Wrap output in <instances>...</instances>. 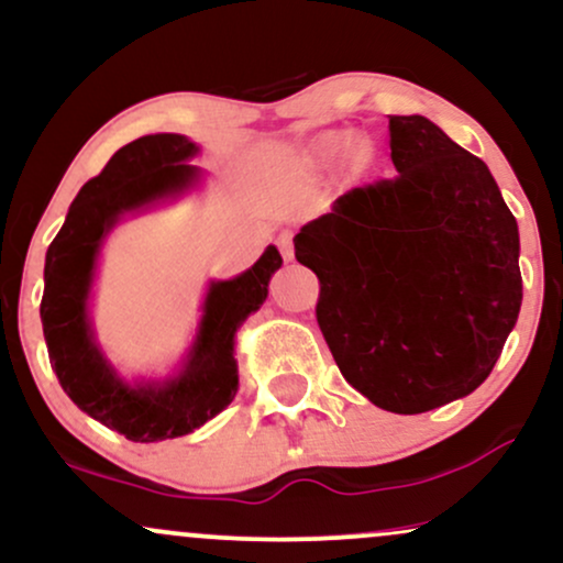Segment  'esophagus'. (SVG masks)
Returning a JSON list of instances; mask_svg holds the SVG:
<instances>
[{
    "label": "esophagus",
    "instance_id": "34e87169",
    "mask_svg": "<svg viewBox=\"0 0 563 563\" xmlns=\"http://www.w3.org/2000/svg\"><path fill=\"white\" fill-rule=\"evenodd\" d=\"M277 245H280L283 260H286V262L294 260V245H290V235H280V241H277Z\"/></svg>",
    "mask_w": 563,
    "mask_h": 563
}]
</instances>
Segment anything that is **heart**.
Returning a JSON list of instances; mask_svg holds the SVG:
<instances>
[{
  "instance_id": "b5f03b06",
  "label": "heart",
  "mask_w": 563,
  "mask_h": 563,
  "mask_svg": "<svg viewBox=\"0 0 563 563\" xmlns=\"http://www.w3.org/2000/svg\"><path fill=\"white\" fill-rule=\"evenodd\" d=\"M354 147H357V140L349 137V134H333V137L325 140V145H322V153H325L328 158H335V156H344V153H352Z\"/></svg>"
}]
</instances>
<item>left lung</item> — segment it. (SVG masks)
Here are the masks:
<instances>
[{"label": "left lung", "mask_w": 563, "mask_h": 563, "mask_svg": "<svg viewBox=\"0 0 563 563\" xmlns=\"http://www.w3.org/2000/svg\"><path fill=\"white\" fill-rule=\"evenodd\" d=\"M397 177L354 187L294 238L320 280L341 376L416 416L479 389L521 309L519 224L482 158L423 115H389Z\"/></svg>", "instance_id": "obj_1"}]
</instances>
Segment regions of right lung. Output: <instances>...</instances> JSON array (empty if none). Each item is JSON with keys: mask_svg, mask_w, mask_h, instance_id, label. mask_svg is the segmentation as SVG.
Instances as JSON below:
<instances>
[{"mask_svg": "<svg viewBox=\"0 0 563 563\" xmlns=\"http://www.w3.org/2000/svg\"><path fill=\"white\" fill-rule=\"evenodd\" d=\"M198 145L185 134H145L113 153L106 169L81 187L44 262L42 328L49 363L79 410L132 442L185 437L222 412L238 391L235 333L267 299L280 269L275 245L232 280H211L196 339L183 367L164 380L129 384L108 363L89 320L97 256L126 214L185 196L200 183Z\"/></svg>", "mask_w": 563, "mask_h": 563, "instance_id": "add662e5", "label": "right lung"}]
</instances>
